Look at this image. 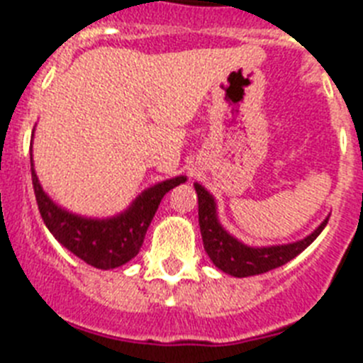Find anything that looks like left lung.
<instances>
[{
    "mask_svg": "<svg viewBox=\"0 0 363 363\" xmlns=\"http://www.w3.org/2000/svg\"><path fill=\"white\" fill-rule=\"evenodd\" d=\"M194 189L199 194V224L200 232H202L203 248H206L208 256L211 257V262L215 263V267L228 272L232 277H254V274H262V272L282 267L287 262H291L293 257L298 256L304 248L310 247L328 223V218H326L311 235L304 238L302 241L291 242V245L263 248L247 247L235 238H232L218 224L213 196L202 185L194 184Z\"/></svg>",
    "mask_w": 363,
    "mask_h": 363,
    "instance_id": "8db88e82",
    "label": "left lung"
}]
</instances>
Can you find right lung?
I'll list each match as a JSON object with an SVG mask.
<instances>
[{
    "instance_id": "1",
    "label": "right lung",
    "mask_w": 363,
    "mask_h": 363,
    "mask_svg": "<svg viewBox=\"0 0 363 363\" xmlns=\"http://www.w3.org/2000/svg\"><path fill=\"white\" fill-rule=\"evenodd\" d=\"M31 178L38 211L48 230L74 256L96 269L121 267L130 262L131 257L137 256L145 241L146 230L160 208L161 199L170 189L185 182V176L161 182L154 187L146 189L145 193L135 200L133 206L118 217L94 220V218L72 215L55 206L42 191L33 164Z\"/></svg>"
}]
</instances>
